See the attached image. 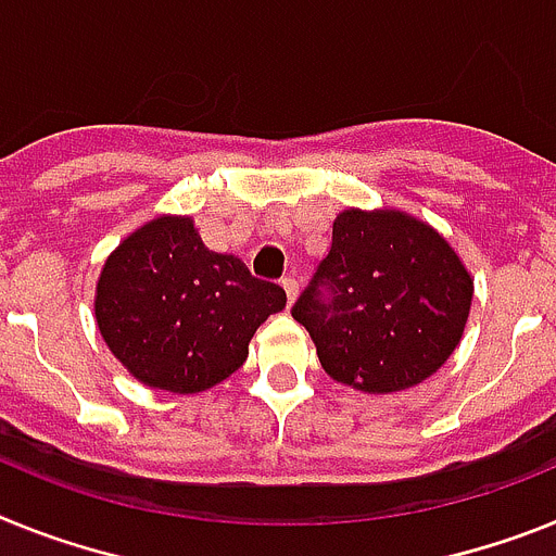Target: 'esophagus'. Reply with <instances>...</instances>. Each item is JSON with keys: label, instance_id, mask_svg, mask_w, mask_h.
<instances>
[{"label": "esophagus", "instance_id": "34e87169", "mask_svg": "<svg viewBox=\"0 0 556 556\" xmlns=\"http://www.w3.org/2000/svg\"><path fill=\"white\" fill-rule=\"evenodd\" d=\"M281 287H283V292H287L289 303L295 301V298H298V278H295V275H287V278L281 281Z\"/></svg>", "mask_w": 556, "mask_h": 556}]
</instances>
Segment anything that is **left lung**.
I'll return each mask as SVG.
<instances>
[{
    "mask_svg": "<svg viewBox=\"0 0 556 556\" xmlns=\"http://www.w3.org/2000/svg\"><path fill=\"white\" fill-rule=\"evenodd\" d=\"M469 306L472 275L435 227L396 207H349L292 317L340 386L396 393L447 363Z\"/></svg>",
    "mask_w": 556,
    "mask_h": 556,
    "instance_id": "8db88e82",
    "label": "left lung"
}]
</instances>
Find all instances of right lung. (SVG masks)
I'll return each mask as SVG.
<instances>
[{
	"mask_svg": "<svg viewBox=\"0 0 556 556\" xmlns=\"http://www.w3.org/2000/svg\"><path fill=\"white\" fill-rule=\"evenodd\" d=\"M287 306L239 255L207 250L191 216H156L109 253L94 287V324L137 382L202 393L239 371L250 340Z\"/></svg>",
	"mask_w": 556,
	"mask_h": 556,
	"instance_id": "right-lung-1",
	"label": "right lung"
}]
</instances>
